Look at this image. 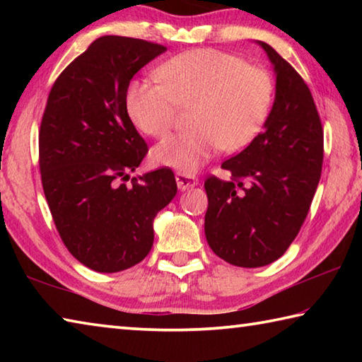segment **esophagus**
Instances as JSON below:
<instances>
[{"label":"esophagus","instance_id":"34e87169","mask_svg":"<svg viewBox=\"0 0 362 362\" xmlns=\"http://www.w3.org/2000/svg\"><path fill=\"white\" fill-rule=\"evenodd\" d=\"M175 182H177V187L179 189H188V188H193L194 185H198V179H196L194 175L192 174H185V173H177L175 174Z\"/></svg>","mask_w":362,"mask_h":362}]
</instances>
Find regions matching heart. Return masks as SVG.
I'll list each match as a JSON object with an SVG mask.
<instances>
[{
    "instance_id": "b5f03b06",
    "label": "heart",
    "mask_w": 362,
    "mask_h": 362,
    "mask_svg": "<svg viewBox=\"0 0 362 362\" xmlns=\"http://www.w3.org/2000/svg\"><path fill=\"white\" fill-rule=\"evenodd\" d=\"M161 83L134 79L124 95L127 116L140 132L164 137L177 108L193 105L192 129L175 134L151 151L153 163L194 173L216 153L240 151L259 136L273 102V79L218 49H192L158 69Z\"/></svg>"
}]
</instances>
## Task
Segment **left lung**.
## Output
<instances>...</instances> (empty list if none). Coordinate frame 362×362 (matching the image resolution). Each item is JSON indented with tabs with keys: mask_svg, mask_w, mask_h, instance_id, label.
I'll return each mask as SVG.
<instances>
[{
	"mask_svg": "<svg viewBox=\"0 0 362 362\" xmlns=\"http://www.w3.org/2000/svg\"><path fill=\"white\" fill-rule=\"evenodd\" d=\"M276 75L263 131L222 164L231 180L209 177L206 240L220 259L243 268L278 260L296 240L321 179L324 132L308 86L293 66L257 41Z\"/></svg>",
	"mask_w": 362,
	"mask_h": 362,
	"instance_id": "1",
	"label": "left lung"
}]
</instances>
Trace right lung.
<instances>
[{"label":"right lung","mask_w":362,"mask_h":362,"mask_svg":"<svg viewBox=\"0 0 362 362\" xmlns=\"http://www.w3.org/2000/svg\"><path fill=\"white\" fill-rule=\"evenodd\" d=\"M166 47L102 36L54 83L40 129L42 189L66 249L94 272L116 273L142 262L153 220L177 193L161 168L132 177L148 146L126 112L134 75Z\"/></svg>","instance_id":"1"}]
</instances>
